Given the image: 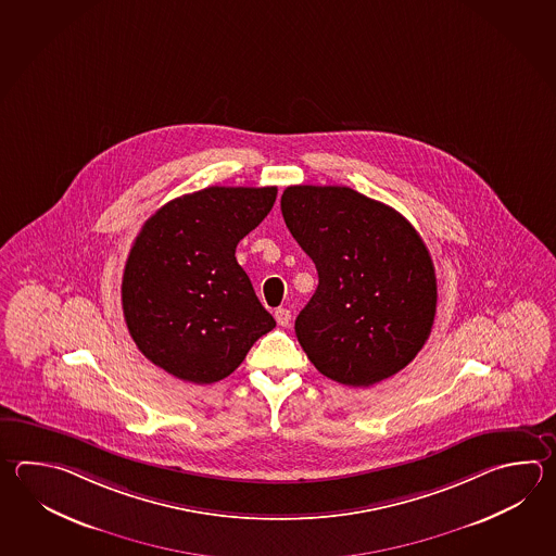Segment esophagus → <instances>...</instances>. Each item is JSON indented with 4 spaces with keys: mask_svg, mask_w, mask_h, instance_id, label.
<instances>
[{
    "mask_svg": "<svg viewBox=\"0 0 556 556\" xmlns=\"http://www.w3.org/2000/svg\"><path fill=\"white\" fill-rule=\"evenodd\" d=\"M275 320L281 325V327H289V323H291V311L289 308H277L275 311Z\"/></svg>",
    "mask_w": 556,
    "mask_h": 556,
    "instance_id": "34e87169",
    "label": "esophagus"
}]
</instances>
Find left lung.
Here are the masks:
<instances>
[{
  "label": "left lung",
  "instance_id": "1",
  "mask_svg": "<svg viewBox=\"0 0 556 556\" xmlns=\"http://www.w3.org/2000/svg\"><path fill=\"white\" fill-rule=\"evenodd\" d=\"M281 212L317 267L295 332L318 372L364 388L408 366L438 305L433 261L414 226L346 186H289Z\"/></svg>",
  "mask_w": 556,
  "mask_h": 556
}]
</instances>
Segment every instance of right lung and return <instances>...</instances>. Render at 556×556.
<instances>
[{"instance_id": "add662e5", "label": "right lung", "mask_w": 556, "mask_h": 556, "mask_svg": "<svg viewBox=\"0 0 556 556\" xmlns=\"http://www.w3.org/2000/svg\"><path fill=\"white\" fill-rule=\"evenodd\" d=\"M275 198V186H212L148 217L121 293L128 332L150 363L186 382L212 384L275 329L236 260L239 241L271 212Z\"/></svg>"}]
</instances>
